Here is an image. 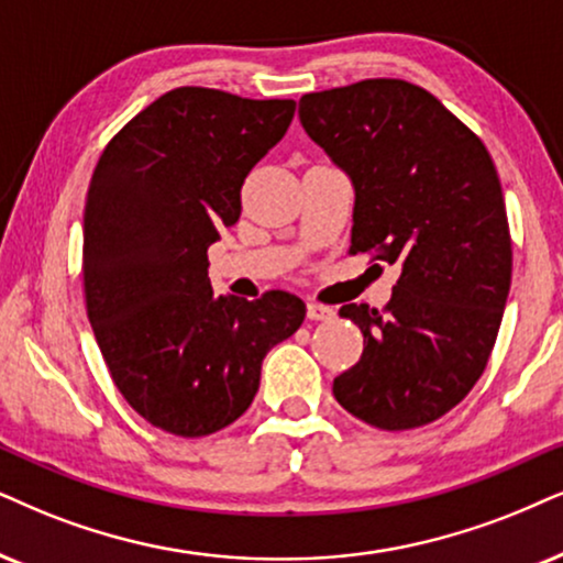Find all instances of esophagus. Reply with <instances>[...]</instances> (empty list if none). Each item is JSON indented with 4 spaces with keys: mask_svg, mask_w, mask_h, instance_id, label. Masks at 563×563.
Wrapping results in <instances>:
<instances>
[{
    "mask_svg": "<svg viewBox=\"0 0 563 563\" xmlns=\"http://www.w3.org/2000/svg\"><path fill=\"white\" fill-rule=\"evenodd\" d=\"M306 317H309L311 322H330V319L334 317V309L324 303H309L306 306Z\"/></svg>",
    "mask_w": 563,
    "mask_h": 563,
    "instance_id": "34e87169",
    "label": "esophagus"
}]
</instances>
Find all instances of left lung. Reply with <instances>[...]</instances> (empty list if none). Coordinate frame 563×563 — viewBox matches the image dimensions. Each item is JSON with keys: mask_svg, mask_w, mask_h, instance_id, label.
I'll use <instances>...</instances> for the list:
<instances>
[{"mask_svg": "<svg viewBox=\"0 0 563 563\" xmlns=\"http://www.w3.org/2000/svg\"><path fill=\"white\" fill-rule=\"evenodd\" d=\"M298 119L351 179V252L400 265L387 309H340L364 332V355L334 379V400L384 431L437 421L481 379L509 296L494 161L439 98L405 80L309 92Z\"/></svg>", "mask_w": 563, "mask_h": 563, "instance_id": "1", "label": "left lung"}]
</instances>
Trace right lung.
Listing matches in <instances>:
<instances>
[{"label": "right lung", "mask_w": 563, "mask_h": 563, "mask_svg": "<svg viewBox=\"0 0 563 563\" xmlns=\"http://www.w3.org/2000/svg\"><path fill=\"white\" fill-rule=\"evenodd\" d=\"M296 101L176 88L140 111L92 170L82 220L88 319L111 379L145 421L208 437L260 389L265 355L306 306L286 290L216 296L208 249L241 216V184Z\"/></svg>", "instance_id": "1"}]
</instances>
